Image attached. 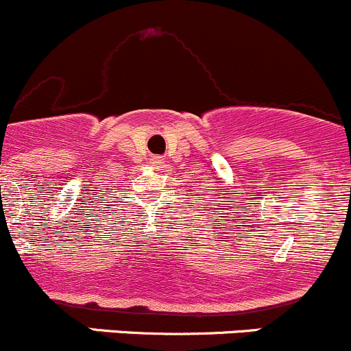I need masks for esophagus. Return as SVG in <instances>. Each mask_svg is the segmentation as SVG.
Instances as JSON below:
<instances>
[{
	"instance_id": "esophagus-1",
	"label": "esophagus",
	"mask_w": 351,
	"mask_h": 351,
	"mask_svg": "<svg viewBox=\"0 0 351 351\" xmlns=\"http://www.w3.org/2000/svg\"><path fill=\"white\" fill-rule=\"evenodd\" d=\"M157 164H160V162H157Z\"/></svg>"
}]
</instances>
